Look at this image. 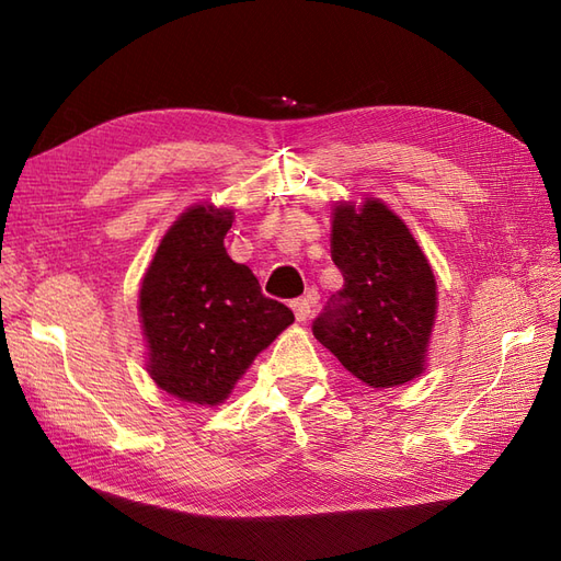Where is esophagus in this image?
<instances>
[{
    "mask_svg": "<svg viewBox=\"0 0 561 561\" xmlns=\"http://www.w3.org/2000/svg\"><path fill=\"white\" fill-rule=\"evenodd\" d=\"M293 311H295V318L299 322L307 320L311 316V299L309 297H299L293 301Z\"/></svg>",
    "mask_w": 561,
    "mask_h": 561,
    "instance_id": "esophagus-1",
    "label": "esophagus"
}]
</instances>
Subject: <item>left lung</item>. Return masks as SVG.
Masks as SVG:
<instances>
[{
	"label": "left lung",
	"instance_id": "8db88e82",
	"mask_svg": "<svg viewBox=\"0 0 561 561\" xmlns=\"http://www.w3.org/2000/svg\"><path fill=\"white\" fill-rule=\"evenodd\" d=\"M332 215V260L344 287L313 320V334L371 388L412 381L426 367L437 309L426 254L379 198L360 208L344 201Z\"/></svg>",
	"mask_w": 561,
	"mask_h": 561
}]
</instances>
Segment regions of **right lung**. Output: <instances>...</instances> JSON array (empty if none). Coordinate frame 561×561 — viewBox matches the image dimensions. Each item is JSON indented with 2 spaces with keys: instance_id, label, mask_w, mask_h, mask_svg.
<instances>
[{
  "instance_id": "1",
  "label": "right lung",
  "mask_w": 561,
  "mask_h": 561,
  "mask_svg": "<svg viewBox=\"0 0 561 561\" xmlns=\"http://www.w3.org/2000/svg\"><path fill=\"white\" fill-rule=\"evenodd\" d=\"M233 213L192 206L165 231L140 285L149 377L194 404L229 398L245 369L295 322L225 248Z\"/></svg>"
}]
</instances>
